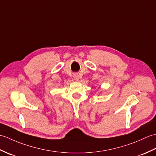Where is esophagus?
<instances>
[{
	"instance_id": "34e87169",
	"label": "esophagus",
	"mask_w": 156,
	"mask_h": 156,
	"mask_svg": "<svg viewBox=\"0 0 156 156\" xmlns=\"http://www.w3.org/2000/svg\"><path fill=\"white\" fill-rule=\"evenodd\" d=\"M74 80H78V79H79V76H78V74H74Z\"/></svg>"
}]
</instances>
